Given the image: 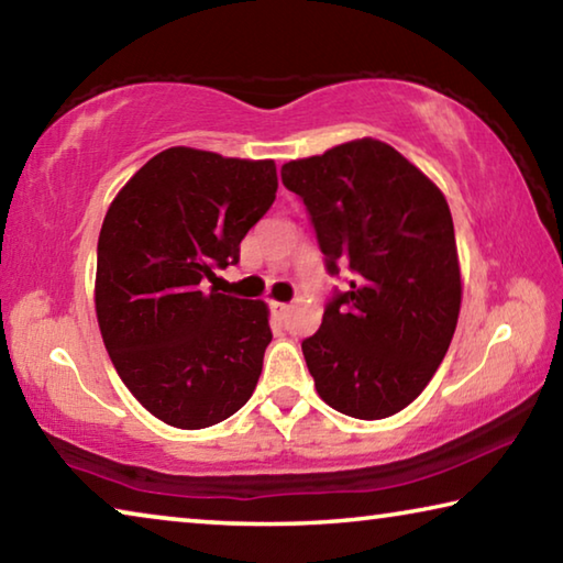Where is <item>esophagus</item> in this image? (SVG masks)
<instances>
[{"label":"esophagus","instance_id":"esophagus-1","mask_svg":"<svg viewBox=\"0 0 563 563\" xmlns=\"http://www.w3.org/2000/svg\"><path fill=\"white\" fill-rule=\"evenodd\" d=\"M271 310L275 312V316H288L290 312V305L288 302H278V300H271Z\"/></svg>","mask_w":563,"mask_h":563}]
</instances>
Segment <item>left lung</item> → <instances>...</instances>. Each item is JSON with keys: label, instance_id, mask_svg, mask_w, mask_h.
<instances>
[{"label": "left lung", "instance_id": "1", "mask_svg": "<svg viewBox=\"0 0 563 563\" xmlns=\"http://www.w3.org/2000/svg\"><path fill=\"white\" fill-rule=\"evenodd\" d=\"M328 271H352L302 355L318 395L355 419L397 415L430 385L462 305L454 223L440 188L385 141L288 161Z\"/></svg>", "mask_w": 563, "mask_h": 563}]
</instances>
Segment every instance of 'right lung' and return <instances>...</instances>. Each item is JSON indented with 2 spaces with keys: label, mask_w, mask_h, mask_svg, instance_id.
Listing matches in <instances>:
<instances>
[{
  "label": "right lung",
  "mask_w": 563,
  "mask_h": 563,
  "mask_svg": "<svg viewBox=\"0 0 563 563\" xmlns=\"http://www.w3.org/2000/svg\"><path fill=\"white\" fill-rule=\"evenodd\" d=\"M271 158L174 146L129 178L97 247L99 330L123 385L161 422L203 430L258 385L268 305L206 292L275 201Z\"/></svg>",
  "instance_id": "1"
}]
</instances>
